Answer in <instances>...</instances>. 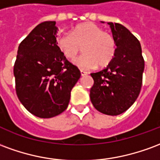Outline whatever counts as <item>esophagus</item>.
<instances>
[{
    "instance_id": "34e87169",
    "label": "esophagus",
    "mask_w": 160,
    "mask_h": 160,
    "mask_svg": "<svg viewBox=\"0 0 160 160\" xmlns=\"http://www.w3.org/2000/svg\"><path fill=\"white\" fill-rule=\"evenodd\" d=\"M80 73H81V76H85L87 74V72L84 71V70H80Z\"/></svg>"
}]
</instances>
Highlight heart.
Listing matches in <instances>:
<instances>
[{
    "mask_svg": "<svg viewBox=\"0 0 160 160\" xmlns=\"http://www.w3.org/2000/svg\"><path fill=\"white\" fill-rule=\"evenodd\" d=\"M56 44L67 59L73 60L82 49L83 54L73 63L82 69L98 65L105 67L111 62L117 50L113 36L94 23L77 26L70 33H63L56 39Z\"/></svg>",
    "mask_w": 160,
    "mask_h": 160,
    "instance_id": "1",
    "label": "heart"
}]
</instances>
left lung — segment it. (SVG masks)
<instances>
[{
    "mask_svg": "<svg viewBox=\"0 0 160 160\" xmlns=\"http://www.w3.org/2000/svg\"><path fill=\"white\" fill-rule=\"evenodd\" d=\"M117 44L113 60L104 69L91 73L90 98L101 113L118 116L137 99L142 86L144 59L139 40L121 24L109 22Z\"/></svg>",
    "mask_w": 160,
    "mask_h": 160,
    "instance_id": "obj_1",
    "label": "left lung"
}]
</instances>
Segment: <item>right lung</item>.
<instances>
[{
    "label": "right lung",
    "mask_w": 160,
    "mask_h": 160,
    "mask_svg": "<svg viewBox=\"0 0 160 160\" xmlns=\"http://www.w3.org/2000/svg\"><path fill=\"white\" fill-rule=\"evenodd\" d=\"M57 30L56 21L38 25L20 42L13 67L19 101L40 118H53L66 110L80 77L79 68L57 47Z\"/></svg>",
    "instance_id": "right-lung-1"
}]
</instances>
